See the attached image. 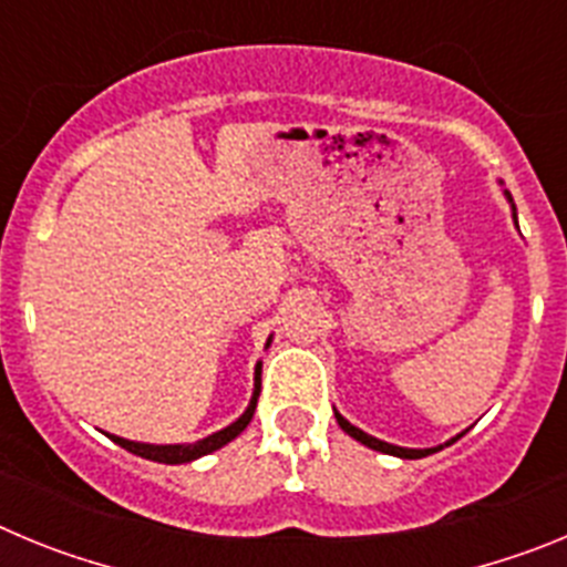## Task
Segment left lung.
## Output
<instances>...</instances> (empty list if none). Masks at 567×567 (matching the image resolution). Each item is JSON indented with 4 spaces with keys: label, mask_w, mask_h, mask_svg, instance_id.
Here are the masks:
<instances>
[{
    "label": "left lung",
    "mask_w": 567,
    "mask_h": 567,
    "mask_svg": "<svg viewBox=\"0 0 567 567\" xmlns=\"http://www.w3.org/2000/svg\"><path fill=\"white\" fill-rule=\"evenodd\" d=\"M499 184H503V182H499ZM503 193H505V198H508V204H511V215H514V224H517V207H514V198H511L508 189H503ZM334 417H338V425H340V429H343L346 434H349V437H354V440H358V443L369 445V449H374V452L392 454V457H400V460H420V457H429V454L440 452V449H445V445H452L454 440L463 437V434H465V432L457 434V437H452L445 445H434V449H403V445H392V443H385V440H378V437H372V434H365L363 429H358V425L349 423V420H346L340 412H334Z\"/></svg>",
    "instance_id": "1"
}]
</instances>
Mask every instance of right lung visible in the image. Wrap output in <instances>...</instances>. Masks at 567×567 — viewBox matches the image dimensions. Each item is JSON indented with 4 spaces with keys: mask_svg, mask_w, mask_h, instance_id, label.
I'll use <instances>...</instances> for the list:
<instances>
[{
    "mask_svg": "<svg viewBox=\"0 0 567 567\" xmlns=\"http://www.w3.org/2000/svg\"><path fill=\"white\" fill-rule=\"evenodd\" d=\"M269 343H272V338L267 340V346ZM258 394H260V363L255 365V389H252V398H249L247 412L240 414V417L235 420V423H229L227 429H221V432L209 434V437H204V440H195V443H169V445L135 443V440L115 437V434H110V440H113L115 445H122V449H127L130 454H138V457L153 460V463H164V465L193 463V460L204 457V454L218 452V449H224V445H227V443H233V440L238 437V434L244 432V429H247L249 420H252V414H255V405H258Z\"/></svg>",
    "mask_w": 567,
    "mask_h": 567,
    "instance_id": "add662e5",
    "label": "right lung"
}]
</instances>
